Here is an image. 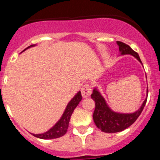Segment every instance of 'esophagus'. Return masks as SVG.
<instances>
[{
    "instance_id": "1",
    "label": "esophagus",
    "mask_w": 160,
    "mask_h": 160,
    "mask_svg": "<svg viewBox=\"0 0 160 160\" xmlns=\"http://www.w3.org/2000/svg\"><path fill=\"white\" fill-rule=\"evenodd\" d=\"M92 92V89L91 87L88 84H85L82 88V95L83 98H87L91 94Z\"/></svg>"
}]
</instances>
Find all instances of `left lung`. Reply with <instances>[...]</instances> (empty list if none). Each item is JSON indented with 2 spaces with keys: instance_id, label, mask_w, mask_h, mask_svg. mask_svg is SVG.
Masks as SVG:
<instances>
[{
  "instance_id": "obj_1",
  "label": "left lung",
  "mask_w": 160,
  "mask_h": 160,
  "mask_svg": "<svg viewBox=\"0 0 160 160\" xmlns=\"http://www.w3.org/2000/svg\"><path fill=\"white\" fill-rule=\"evenodd\" d=\"M119 47L120 55L130 54L135 57L142 64L139 56L128 45L121 42H117ZM148 90H147V97L140 107L133 113H120L113 111L109 107L105 98L102 95L100 91L95 87L91 94V98L95 102V109L93 114V119L98 129L106 133L120 132L129 128L136 121L143 110L148 99Z\"/></svg>"
}]
</instances>
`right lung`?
<instances>
[{"instance_id":"1","label":"right lung","mask_w":160,"mask_h":160,"mask_svg":"<svg viewBox=\"0 0 160 160\" xmlns=\"http://www.w3.org/2000/svg\"><path fill=\"white\" fill-rule=\"evenodd\" d=\"M35 46H37V45H31L30 46L24 49L22 52H24L25 50L29 49V48L33 47ZM81 91H78L75 95L73 96V98L69 102L66 109H65L64 112H63L62 115L60 118V119L54 124V126H53L46 132H44L42 134H32V135L37 137V138H42V139H52V138H59V137L63 136L66 133V131H67L70 117H71L74 109L77 107L78 103L81 102Z\"/></svg>"}]
</instances>
